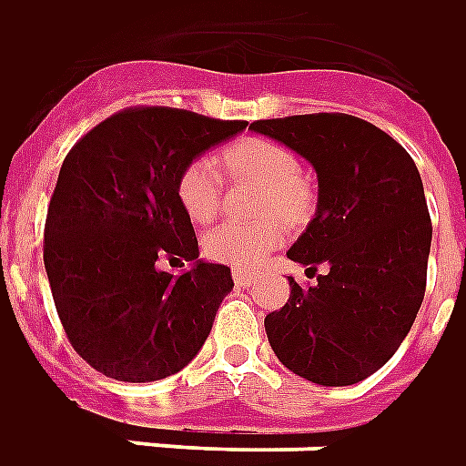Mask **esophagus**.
I'll list each match as a JSON object with an SVG mask.
<instances>
[{
	"instance_id": "1",
	"label": "esophagus",
	"mask_w": 466,
	"mask_h": 466,
	"mask_svg": "<svg viewBox=\"0 0 466 466\" xmlns=\"http://www.w3.org/2000/svg\"><path fill=\"white\" fill-rule=\"evenodd\" d=\"M233 280H236V286H253L256 283V276H250L246 270H233Z\"/></svg>"
}]
</instances>
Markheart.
I'll list each match as a JSON object with an SVG mask.
<instances>
[{"instance_id": "heart-1", "label": "heart", "mask_w": 466, "mask_h": 466, "mask_svg": "<svg viewBox=\"0 0 466 466\" xmlns=\"http://www.w3.org/2000/svg\"><path fill=\"white\" fill-rule=\"evenodd\" d=\"M223 163L233 175H243L263 186L260 213H276L286 223H301L313 210V187L301 175V160L291 147L268 137H243L226 147ZM223 175L213 157H196L177 177V200L196 223H208L220 208ZM276 218L260 223H220L200 238V248L210 260L233 268L250 270L280 246L283 226Z\"/></svg>"}]
</instances>
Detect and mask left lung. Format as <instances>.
Segmentation results:
<instances>
[{
  "mask_svg": "<svg viewBox=\"0 0 466 466\" xmlns=\"http://www.w3.org/2000/svg\"><path fill=\"white\" fill-rule=\"evenodd\" d=\"M250 130L313 165L316 218L286 256L313 276L329 268L311 289L289 279V303L266 316L270 349L313 384H359L407 339L427 291L431 218L417 165L391 135L344 112L256 120Z\"/></svg>",
  "mask_w": 466,
  "mask_h": 466,
  "instance_id": "obj_1",
  "label": "left lung"
}]
</instances>
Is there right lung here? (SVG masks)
<instances>
[{
	"mask_svg": "<svg viewBox=\"0 0 466 466\" xmlns=\"http://www.w3.org/2000/svg\"><path fill=\"white\" fill-rule=\"evenodd\" d=\"M246 125L127 107L72 145L47 208L45 268L69 344L100 374L157 381L206 344L233 279L206 260L180 277L164 270L198 258L175 186L193 157Z\"/></svg>",
	"mask_w": 466,
	"mask_h": 466,
	"instance_id": "1",
	"label": "right lung"
}]
</instances>
